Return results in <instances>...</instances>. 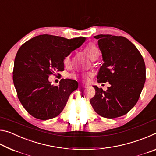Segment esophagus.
<instances>
[{"instance_id":"esophagus-1","label":"esophagus","mask_w":156,"mask_h":156,"mask_svg":"<svg viewBox=\"0 0 156 156\" xmlns=\"http://www.w3.org/2000/svg\"><path fill=\"white\" fill-rule=\"evenodd\" d=\"M88 87V85H84V84H82L81 85V87H83V88H87Z\"/></svg>"}]
</instances>
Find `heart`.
Here are the masks:
<instances>
[{
  "mask_svg": "<svg viewBox=\"0 0 156 156\" xmlns=\"http://www.w3.org/2000/svg\"><path fill=\"white\" fill-rule=\"evenodd\" d=\"M84 51L87 53V54L91 58V59L93 58L95 56H96L98 55V50L97 47H96V45L94 44L89 43L88 44H87L84 47ZM70 62V58L69 56H66L64 60H63V63H64L65 65H68L69 64ZM91 76V73L89 72L87 73H73L72 74L70 75V77L74 79H80L82 78L83 80H86L87 79V78L89 76Z\"/></svg>",
  "mask_w": 156,
  "mask_h": 156,
  "instance_id": "b5f03b06",
  "label": "heart"
}]
</instances>
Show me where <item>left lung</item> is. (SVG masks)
I'll return each instance as SVG.
<instances>
[{
  "label": "left lung",
  "instance_id": "obj_1",
  "mask_svg": "<svg viewBox=\"0 0 156 156\" xmlns=\"http://www.w3.org/2000/svg\"><path fill=\"white\" fill-rule=\"evenodd\" d=\"M102 55L103 64L98 83L109 82L107 91L94 86L96 94L90 103L98 114L115 118L127 113L138 102L146 80L143 58L136 47L123 36H94Z\"/></svg>",
  "mask_w": 156,
  "mask_h": 156
}]
</instances>
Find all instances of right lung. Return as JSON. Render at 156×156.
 <instances>
[{
    "instance_id": "add662e5",
    "label": "right lung",
    "mask_w": 156,
    "mask_h": 156,
    "mask_svg": "<svg viewBox=\"0 0 156 156\" xmlns=\"http://www.w3.org/2000/svg\"><path fill=\"white\" fill-rule=\"evenodd\" d=\"M85 39L43 34L25 42L18 49L13 81L20 102L33 117L42 120L56 117L70 94L78 89V82L67 78L61 79L58 86L52 85L49 76L64 70L63 60Z\"/></svg>"
}]
</instances>
